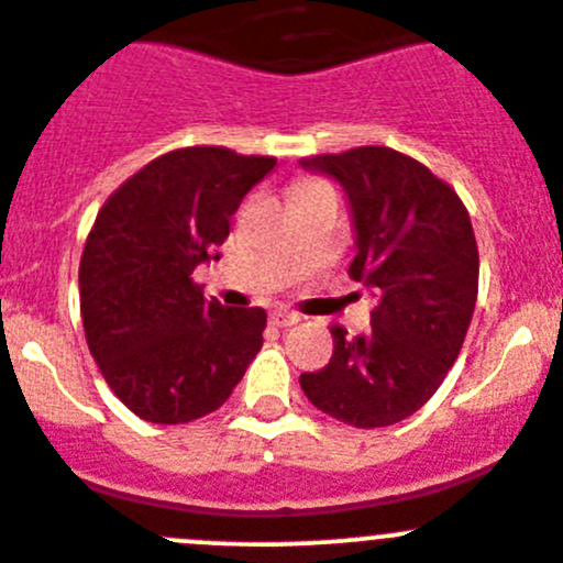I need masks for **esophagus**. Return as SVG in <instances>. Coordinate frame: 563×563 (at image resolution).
<instances>
[{"mask_svg":"<svg viewBox=\"0 0 563 563\" xmlns=\"http://www.w3.org/2000/svg\"><path fill=\"white\" fill-rule=\"evenodd\" d=\"M272 321H275L277 327H294L299 321V316L291 313V310H286V308H277V310H272Z\"/></svg>","mask_w":563,"mask_h":563,"instance_id":"obj_1","label":"esophagus"}]
</instances>
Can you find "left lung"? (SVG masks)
Returning a JSON list of instances; mask_svg holds the SVG:
<instances>
[{
    "instance_id": "8db88e82",
    "label": "left lung",
    "mask_w": 563,
    "mask_h": 563,
    "mask_svg": "<svg viewBox=\"0 0 563 563\" xmlns=\"http://www.w3.org/2000/svg\"><path fill=\"white\" fill-rule=\"evenodd\" d=\"M299 165L346 192L357 239L349 275L376 297L368 330L332 327L330 363L299 385L349 427H390L434 396L465 343L478 294L471 214L427 165L385 145Z\"/></svg>"
}]
</instances>
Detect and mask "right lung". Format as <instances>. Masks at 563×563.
I'll return each instance as SVG.
<instances>
[{
  "label": "right lung",
  "instance_id": "1",
  "mask_svg": "<svg viewBox=\"0 0 563 563\" xmlns=\"http://www.w3.org/2000/svg\"><path fill=\"white\" fill-rule=\"evenodd\" d=\"M272 156L195 145L159 156L101 206L79 264L90 354L114 396L151 423L214 412L264 343V308H225L192 280L231 233Z\"/></svg>",
  "mask_w": 563,
  "mask_h": 563
}]
</instances>
